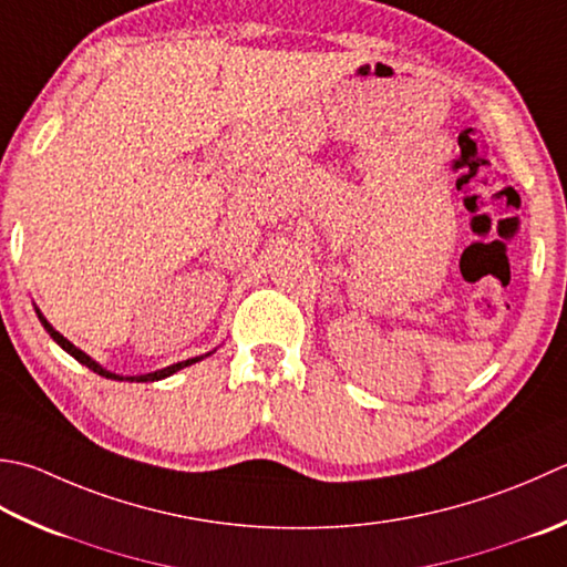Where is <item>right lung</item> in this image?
<instances>
[{
	"mask_svg": "<svg viewBox=\"0 0 567 567\" xmlns=\"http://www.w3.org/2000/svg\"><path fill=\"white\" fill-rule=\"evenodd\" d=\"M37 315H39V321L43 324V329L49 331L51 334V339L59 343V347L63 349V351H69L71 357L78 361V363H83V365H87V369H91L93 373H97V375H105V379H113V381H137V383H150V381H162V379H166V375H172V373H176V371H182V369H186V365H192V363H196V361H202L204 357H196V359H186V361H179V363H172V365H166V369H162V371H154V373H144V375H117V373H110V371H105L103 365L100 363H95L91 357H87L85 351H81L78 347H73V343L65 339L63 334H59V331H55L49 321H47V317H43L39 309H37ZM208 357V353H206Z\"/></svg>",
	"mask_w": 567,
	"mask_h": 567,
	"instance_id": "add662e5",
	"label": "right lung"
}]
</instances>
